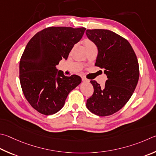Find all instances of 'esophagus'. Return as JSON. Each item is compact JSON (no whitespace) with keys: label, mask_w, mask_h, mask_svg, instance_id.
<instances>
[{"label":"esophagus","mask_w":156,"mask_h":156,"mask_svg":"<svg viewBox=\"0 0 156 156\" xmlns=\"http://www.w3.org/2000/svg\"><path fill=\"white\" fill-rule=\"evenodd\" d=\"M82 80H83V82H86V83H89V80H88V79L85 78H82Z\"/></svg>","instance_id":"34e87169"}]
</instances>
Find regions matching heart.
Returning <instances> with one entry per match:
<instances>
[{
  "mask_svg": "<svg viewBox=\"0 0 156 156\" xmlns=\"http://www.w3.org/2000/svg\"><path fill=\"white\" fill-rule=\"evenodd\" d=\"M93 45H95V44H93L92 41H89V40H87V41H85V46H93Z\"/></svg>",
  "mask_w": 156,
  "mask_h": 156,
  "instance_id": "b5f03b06",
  "label": "heart"
}]
</instances>
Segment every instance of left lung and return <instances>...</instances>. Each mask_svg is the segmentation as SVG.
<instances>
[{
    "mask_svg": "<svg viewBox=\"0 0 156 156\" xmlns=\"http://www.w3.org/2000/svg\"><path fill=\"white\" fill-rule=\"evenodd\" d=\"M87 36L98 47L95 66L104 68L105 85L90 80L94 89L87 100L90 112L100 117L111 115L125 106L131 98L139 78L136 55L125 38L111 30H87Z\"/></svg>",
    "mask_w": 156,
    "mask_h": 156,
    "instance_id": "left-lung-1",
    "label": "left lung"
}]
</instances>
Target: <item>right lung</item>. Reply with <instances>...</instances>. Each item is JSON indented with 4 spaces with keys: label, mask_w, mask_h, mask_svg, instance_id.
<instances>
[{
    "label": "right lung",
    "mask_w": 156,
    "mask_h": 156,
    "mask_svg": "<svg viewBox=\"0 0 156 156\" xmlns=\"http://www.w3.org/2000/svg\"><path fill=\"white\" fill-rule=\"evenodd\" d=\"M86 29L51 27L36 33L27 44L20 61V81L34 109L45 115L59 111L71 90L81 83L77 75L66 76L56 66L67 59Z\"/></svg>",
    "instance_id": "obj_1"
}]
</instances>
